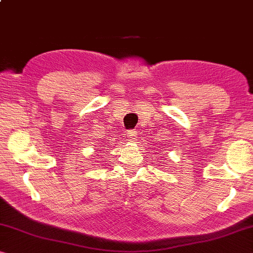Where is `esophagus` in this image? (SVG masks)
I'll list each match as a JSON object with an SVG mask.
<instances>
[{"label": "esophagus", "instance_id": "obj_1", "mask_svg": "<svg viewBox=\"0 0 253 253\" xmlns=\"http://www.w3.org/2000/svg\"><path fill=\"white\" fill-rule=\"evenodd\" d=\"M126 135L127 140H130V141H134V140L138 139V131H135V130L127 131V133Z\"/></svg>", "mask_w": 253, "mask_h": 253}]
</instances>
